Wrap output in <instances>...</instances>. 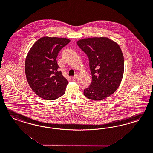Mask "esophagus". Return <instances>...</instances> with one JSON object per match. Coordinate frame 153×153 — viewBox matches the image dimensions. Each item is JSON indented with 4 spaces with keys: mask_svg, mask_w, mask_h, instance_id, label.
<instances>
[{
    "mask_svg": "<svg viewBox=\"0 0 153 153\" xmlns=\"http://www.w3.org/2000/svg\"><path fill=\"white\" fill-rule=\"evenodd\" d=\"M77 74H75L74 76L72 77V79H73V80H75V79H77Z\"/></svg>",
    "mask_w": 153,
    "mask_h": 153,
    "instance_id": "obj_1",
    "label": "esophagus"
}]
</instances>
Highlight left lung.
<instances>
[{"label":"left lung","mask_w":153,"mask_h":153,"mask_svg":"<svg viewBox=\"0 0 153 153\" xmlns=\"http://www.w3.org/2000/svg\"><path fill=\"white\" fill-rule=\"evenodd\" d=\"M79 48L89 58L92 81L84 90L91 100H100L112 94L121 83L124 60L120 46L105 37L80 39Z\"/></svg>","instance_id":"obj_1"}]
</instances>
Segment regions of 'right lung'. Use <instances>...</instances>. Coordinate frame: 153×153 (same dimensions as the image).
<instances>
[{"mask_svg":"<svg viewBox=\"0 0 153 153\" xmlns=\"http://www.w3.org/2000/svg\"><path fill=\"white\" fill-rule=\"evenodd\" d=\"M70 40L64 38L42 37L27 53L25 70L33 91L45 100H53L63 95L68 81L59 71L58 54Z\"/></svg>","mask_w":153,"mask_h":153,"instance_id":"1","label":"right lung"}]
</instances>
